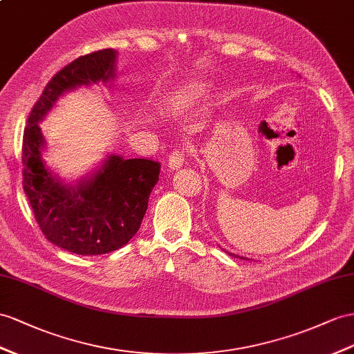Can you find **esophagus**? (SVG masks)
<instances>
[{"label": "esophagus", "instance_id": "esophagus-1", "mask_svg": "<svg viewBox=\"0 0 354 354\" xmlns=\"http://www.w3.org/2000/svg\"><path fill=\"white\" fill-rule=\"evenodd\" d=\"M169 169L170 170H178L180 166L184 165V152L183 151H174L171 156L169 157Z\"/></svg>", "mask_w": 354, "mask_h": 354}]
</instances>
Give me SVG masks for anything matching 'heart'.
<instances>
[{
    "label": "heart",
    "instance_id": "b5f03b06",
    "mask_svg": "<svg viewBox=\"0 0 354 354\" xmlns=\"http://www.w3.org/2000/svg\"><path fill=\"white\" fill-rule=\"evenodd\" d=\"M207 89H209V85L206 82H201V80L183 85L171 91L166 98V104L170 111L183 112L185 109L192 107L197 100H201L207 93Z\"/></svg>",
    "mask_w": 354,
    "mask_h": 354
}]
</instances>
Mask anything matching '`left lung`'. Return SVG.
<instances>
[{
	"instance_id": "8db88e82",
	"label": "left lung",
	"mask_w": 354,
	"mask_h": 354,
	"mask_svg": "<svg viewBox=\"0 0 354 354\" xmlns=\"http://www.w3.org/2000/svg\"><path fill=\"white\" fill-rule=\"evenodd\" d=\"M223 250V248H221ZM223 251H225V250H223ZM225 252H227V254L229 256H232V257H236V259H243V260H247L245 257H239V256H236V254H232V252H229V251H225Z\"/></svg>"
}]
</instances>
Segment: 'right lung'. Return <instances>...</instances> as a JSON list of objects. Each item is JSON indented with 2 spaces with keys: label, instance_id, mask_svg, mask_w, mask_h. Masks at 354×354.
<instances>
[{
  "label": "right lung",
  "instance_id": "right-lung-1",
  "mask_svg": "<svg viewBox=\"0 0 354 354\" xmlns=\"http://www.w3.org/2000/svg\"><path fill=\"white\" fill-rule=\"evenodd\" d=\"M115 49L89 53L70 62L52 77L32 107L24 133V192L35 221L48 241L79 256H100L124 247L138 233L158 183V161L125 160L106 153L75 183L61 178L44 160L46 139L40 122L58 100L79 88L112 86L116 79Z\"/></svg>",
  "mask_w": 354,
  "mask_h": 354
}]
</instances>
